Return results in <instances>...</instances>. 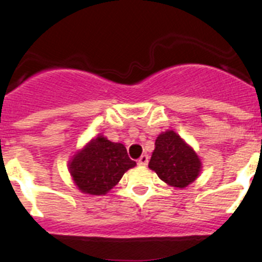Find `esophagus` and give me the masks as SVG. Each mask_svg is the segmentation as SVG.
<instances>
[{
  "label": "esophagus",
  "instance_id": "obj_1",
  "mask_svg": "<svg viewBox=\"0 0 262 262\" xmlns=\"http://www.w3.org/2000/svg\"><path fill=\"white\" fill-rule=\"evenodd\" d=\"M148 162H149V157L146 156V154H144V156H141L140 158H139L138 163L140 164V166H146V164H148Z\"/></svg>",
  "mask_w": 262,
  "mask_h": 262
}]
</instances>
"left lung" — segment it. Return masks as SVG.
I'll use <instances>...</instances> for the list:
<instances>
[{
	"mask_svg": "<svg viewBox=\"0 0 262 262\" xmlns=\"http://www.w3.org/2000/svg\"><path fill=\"white\" fill-rule=\"evenodd\" d=\"M149 168L168 185L184 189L196 180L202 171V161L179 134L167 129L157 138Z\"/></svg>",
	"mask_w": 262,
	"mask_h": 262,
	"instance_id": "obj_1",
	"label": "left lung"
}]
</instances>
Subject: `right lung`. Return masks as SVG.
<instances>
[{"mask_svg": "<svg viewBox=\"0 0 262 262\" xmlns=\"http://www.w3.org/2000/svg\"><path fill=\"white\" fill-rule=\"evenodd\" d=\"M135 166L136 162L128 158L123 144L113 143L100 134L73 154L68 171L79 191L104 195Z\"/></svg>", "mask_w": 262, "mask_h": 262, "instance_id": "obj_1", "label": "right lung"}]
</instances>
